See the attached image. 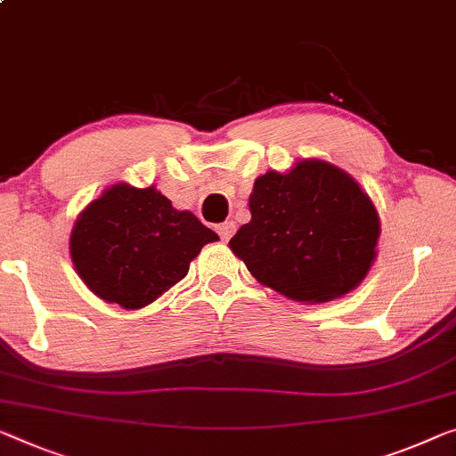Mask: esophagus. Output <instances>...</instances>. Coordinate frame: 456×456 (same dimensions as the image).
I'll list each match as a JSON object with an SVG mask.
<instances>
[{"instance_id": "1", "label": "esophagus", "mask_w": 456, "mask_h": 456, "mask_svg": "<svg viewBox=\"0 0 456 456\" xmlns=\"http://www.w3.org/2000/svg\"><path fill=\"white\" fill-rule=\"evenodd\" d=\"M216 231H219V235H221L223 241H229L231 235H233V231H235V223L233 221L221 223V225L216 227Z\"/></svg>"}]
</instances>
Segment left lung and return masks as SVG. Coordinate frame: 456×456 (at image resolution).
Wrapping results in <instances>:
<instances>
[{
  "label": "left lung",
  "mask_w": 456,
  "mask_h": 456,
  "mask_svg": "<svg viewBox=\"0 0 456 456\" xmlns=\"http://www.w3.org/2000/svg\"><path fill=\"white\" fill-rule=\"evenodd\" d=\"M251 221L229 248L257 282L298 303H325L356 289L377 257L379 213L344 169L303 159L266 172L249 196Z\"/></svg>",
  "instance_id": "obj_1"
}]
</instances>
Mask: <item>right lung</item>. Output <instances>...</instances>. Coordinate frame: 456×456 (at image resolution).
Wrapping results in <instances>:
<instances>
[{"label": "right lung", "instance_id": "right-lung-1", "mask_svg": "<svg viewBox=\"0 0 456 456\" xmlns=\"http://www.w3.org/2000/svg\"><path fill=\"white\" fill-rule=\"evenodd\" d=\"M219 240L153 186L114 184L77 216L69 237L73 266L94 295L122 309L153 303L188 274L190 262Z\"/></svg>", "mask_w": 456, "mask_h": 456}]
</instances>
